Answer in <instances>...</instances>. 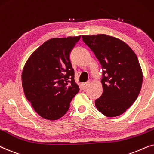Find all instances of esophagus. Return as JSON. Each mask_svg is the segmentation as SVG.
<instances>
[{
	"mask_svg": "<svg viewBox=\"0 0 154 154\" xmlns=\"http://www.w3.org/2000/svg\"><path fill=\"white\" fill-rule=\"evenodd\" d=\"M90 84V82H84L82 84V87L83 89H86V87H87Z\"/></svg>",
	"mask_w": 154,
	"mask_h": 154,
	"instance_id": "obj_1",
	"label": "esophagus"
}]
</instances>
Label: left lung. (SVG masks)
I'll return each mask as SVG.
<instances>
[{"instance_id":"left-lung-1","label":"left lung","mask_w":154,"mask_h":154,"mask_svg":"<svg viewBox=\"0 0 154 154\" xmlns=\"http://www.w3.org/2000/svg\"><path fill=\"white\" fill-rule=\"evenodd\" d=\"M101 65L103 94L96 108L107 117L125 112L136 101L143 82L138 58L126 43L106 34L82 36Z\"/></svg>"}]
</instances>
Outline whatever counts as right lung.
<instances>
[{"mask_svg": "<svg viewBox=\"0 0 154 154\" xmlns=\"http://www.w3.org/2000/svg\"><path fill=\"white\" fill-rule=\"evenodd\" d=\"M80 36L53 38L45 42L28 58L22 74V87L34 110L46 120L66 113L79 91L69 60Z\"/></svg>", "mask_w": 154, "mask_h": 154, "instance_id": "obj_1", "label": "right lung"}]
</instances>
